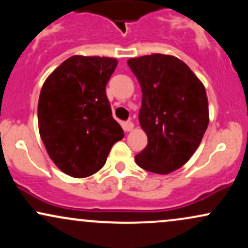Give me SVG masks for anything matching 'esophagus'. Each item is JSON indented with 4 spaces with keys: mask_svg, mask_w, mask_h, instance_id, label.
I'll return each mask as SVG.
<instances>
[{
    "mask_svg": "<svg viewBox=\"0 0 248 248\" xmlns=\"http://www.w3.org/2000/svg\"><path fill=\"white\" fill-rule=\"evenodd\" d=\"M133 128H134V124L132 121H127L124 124V129L126 130V132H130V130H133Z\"/></svg>",
    "mask_w": 248,
    "mask_h": 248,
    "instance_id": "obj_1",
    "label": "esophagus"
}]
</instances>
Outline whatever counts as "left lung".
Returning <instances> with one entry per match:
<instances>
[{
    "label": "left lung",
    "mask_w": 248,
    "mask_h": 248,
    "mask_svg": "<svg viewBox=\"0 0 248 248\" xmlns=\"http://www.w3.org/2000/svg\"><path fill=\"white\" fill-rule=\"evenodd\" d=\"M127 62L140 82L139 121L148 136L147 147L135 156L136 164L167 175L186 164L203 139L209 124L205 88L173 56L155 53Z\"/></svg>",
    "instance_id": "8db88e82"
}]
</instances>
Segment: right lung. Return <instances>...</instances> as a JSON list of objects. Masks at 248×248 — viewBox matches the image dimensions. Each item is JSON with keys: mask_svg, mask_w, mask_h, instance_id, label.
Here are the masks:
<instances>
[{"mask_svg": "<svg viewBox=\"0 0 248 248\" xmlns=\"http://www.w3.org/2000/svg\"><path fill=\"white\" fill-rule=\"evenodd\" d=\"M116 65L107 57H70L42 87L39 134L51 160L72 177L99 171L113 144L124 138L106 94Z\"/></svg>", "mask_w": 248, "mask_h": 248, "instance_id": "add662e5", "label": "right lung"}]
</instances>
